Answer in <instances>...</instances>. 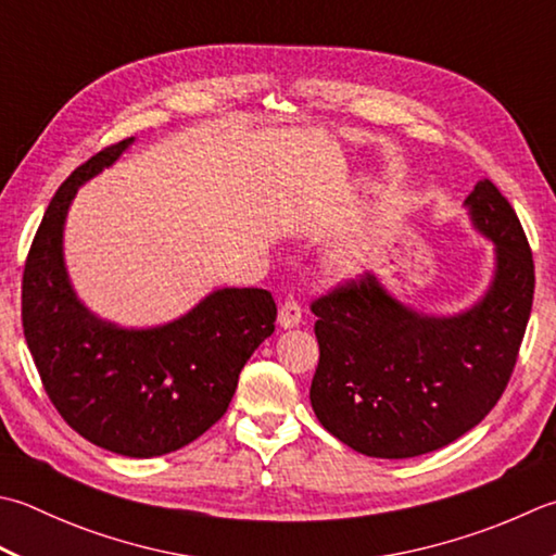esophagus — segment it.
Returning a JSON list of instances; mask_svg holds the SVG:
<instances>
[{
    "mask_svg": "<svg viewBox=\"0 0 556 556\" xmlns=\"http://www.w3.org/2000/svg\"><path fill=\"white\" fill-rule=\"evenodd\" d=\"M301 318H303V311H301V306L296 301H285L279 306V315H277V323H279V328H285V330H291V328H299L301 325Z\"/></svg>",
    "mask_w": 556,
    "mask_h": 556,
    "instance_id": "esophagus-1",
    "label": "esophagus"
}]
</instances>
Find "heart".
<instances>
[{"label":"heart","instance_id":"b5f03b06","mask_svg":"<svg viewBox=\"0 0 556 556\" xmlns=\"http://www.w3.org/2000/svg\"><path fill=\"white\" fill-rule=\"evenodd\" d=\"M362 263H364V253L358 248H344L340 250V253L332 255V269L337 271V275H356L358 269H362Z\"/></svg>","mask_w":556,"mask_h":556}]
</instances>
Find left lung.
<instances>
[{
    "label": "left lung",
    "mask_w": 556,
    "mask_h": 556,
    "mask_svg": "<svg viewBox=\"0 0 556 556\" xmlns=\"http://www.w3.org/2000/svg\"><path fill=\"white\" fill-rule=\"evenodd\" d=\"M463 206L494 245L492 279L467 308L419 311L374 271L313 303L311 405L356 453L400 460L443 448L492 412L514 374L535 291L528 238L492 180Z\"/></svg>",
    "instance_id": "obj_1"
}]
</instances>
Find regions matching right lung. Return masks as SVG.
Masks as SVG:
<instances>
[{
    "mask_svg": "<svg viewBox=\"0 0 556 556\" xmlns=\"http://www.w3.org/2000/svg\"><path fill=\"white\" fill-rule=\"evenodd\" d=\"M132 144L103 149L54 192L26 260L21 318L64 421L105 451L156 458L224 417L245 362L275 332L277 303L265 289L222 287L151 328H125L86 306L64 263V224L81 185Z\"/></svg>",
    "mask_w": 556,
    "mask_h": 556,
    "instance_id": "1",
    "label": "right lung"
}]
</instances>
